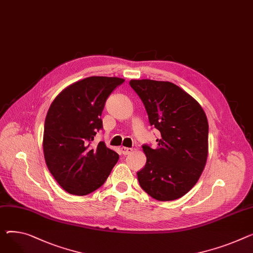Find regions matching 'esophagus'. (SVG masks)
I'll use <instances>...</instances> for the list:
<instances>
[{"label":"esophagus","instance_id":"esophagus-1","mask_svg":"<svg viewBox=\"0 0 253 253\" xmlns=\"http://www.w3.org/2000/svg\"><path fill=\"white\" fill-rule=\"evenodd\" d=\"M120 149H121V154H122L123 156H127V155H129V154L132 153V148H129V147L122 146Z\"/></svg>","mask_w":253,"mask_h":253}]
</instances>
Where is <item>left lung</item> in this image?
<instances>
[{"label": "left lung", "mask_w": 253, "mask_h": 253, "mask_svg": "<svg viewBox=\"0 0 253 253\" xmlns=\"http://www.w3.org/2000/svg\"><path fill=\"white\" fill-rule=\"evenodd\" d=\"M129 84L142 100L150 126L161 133L156 148L142 145L146 164L137 172L140 187L161 201L180 198L196 184L207 163L206 113L172 82L141 79Z\"/></svg>", "instance_id": "left-lung-1"}]
</instances>
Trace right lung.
I'll return each instance as SVG.
<instances>
[{"label": "right lung", "instance_id": "1", "mask_svg": "<svg viewBox=\"0 0 253 253\" xmlns=\"http://www.w3.org/2000/svg\"><path fill=\"white\" fill-rule=\"evenodd\" d=\"M118 77L92 76L65 88L50 105L44 121L43 155L47 169L68 193L86 195L106 182L119 160L100 141L91 145L103 128L102 112Z\"/></svg>", "mask_w": 253, "mask_h": 253}]
</instances>
